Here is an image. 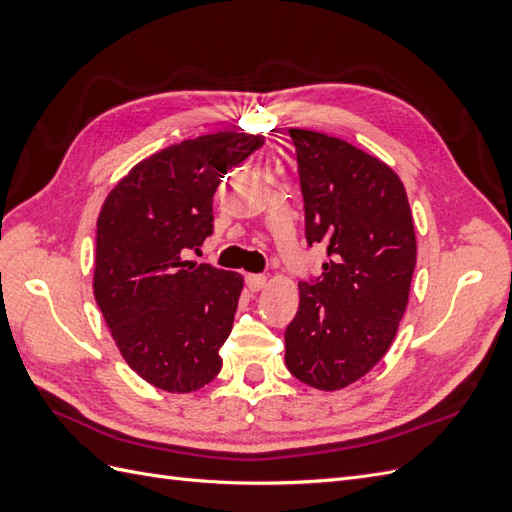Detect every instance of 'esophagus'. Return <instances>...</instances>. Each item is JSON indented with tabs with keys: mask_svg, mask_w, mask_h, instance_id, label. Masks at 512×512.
Wrapping results in <instances>:
<instances>
[{
	"mask_svg": "<svg viewBox=\"0 0 512 512\" xmlns=\"http://www.w3.org/2000/svg\"><path fill=\"white\" fill-rule=\"evenodd\" d=\"M245 284H247V288H250V290L258 292V290H262V288L267 286V277H265V275L247 273V275H245Z\"/></svg>",
	"mask_w": 512,
	"mask_h": 512,
	"instance_id": "34e87169",
	"label": "esophagus"
}]
</instances>
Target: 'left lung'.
I'll use <instances>...</instances> for the list:
<instances>
[{
  "label": "left lung",
  "instance_id": "left-lung-1",
  "mask_svg": "<svg viewBox=\"0 0 512 512\" xmlns=\"http://www.w3.org/2000/svg\"><path fill=\"white\" fill-rule=\"evenodd\" d=\"M305 203V239L329 262L299 284L286 367L318 391L363 378L391 348L406 312L416 235L395 170L342 138L290 130Z\"/></svg>",
  "mask_w": 512,
  "mask_h": 512
}]
</instances>
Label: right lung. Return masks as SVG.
Masks as SVG:
<instances>
[{
    "mask_svg": "<svg viewBox=\"0 0 512 512\" xmlns=\"http://www.w3.org/2000/svg\"><path fill=\"white\" fill-rule=\"evenodd\" d=\"M265 145L218 132L138 162L106 196L96 235L94 294L126 363L168 393L203 389L220 374L243 277L185 260L213 232L222 177Z\"/></svg>",
    "mask_w": 512,
    "mask_h": 512,
    "instance_id": "right-lung-1",
    "label": "right lung"
}]
</instances>
